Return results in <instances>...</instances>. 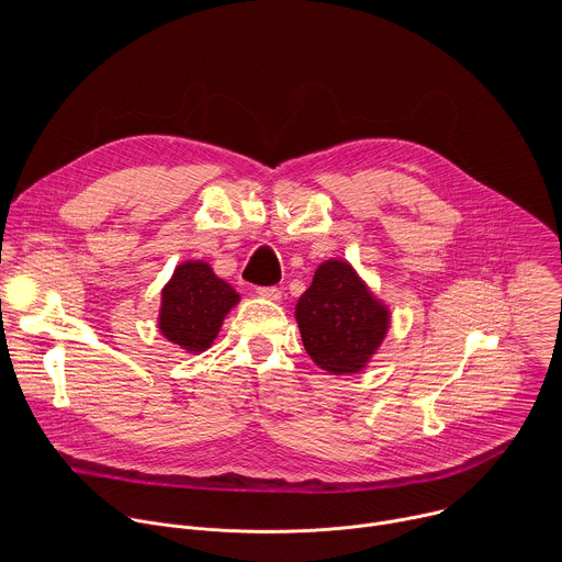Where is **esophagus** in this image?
Wrapping results in <instances>:
<instances>
[{"label":"esophagus","mask_w":562,"mask_h":562,"mask_svg":"<svg viewBox=\"0 0 562 562\" xmlns=\"http://www.w3.org/2000/svg\"><path fill=\"white\" fill-rule=\"evenodd\" d=\"M258 293L262 297H269V300H280L282 297V291L278 286H258Z\"/></svg>","instance_id":"34e87169"}]
</instances>
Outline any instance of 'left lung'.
<instances>
[{
  "label": "left lung",
  "mask_w": 562,
  "mask_h": 562,
  "mask_svg": "<svg viewBox=\"0 0 562 562\" xmlns=\"http://www.w3.org/2000/svg\"><path fill=\"white\" fill-rule=\"evenodd\" d=\"M295 319L311 360L334 375L360 371L389 329V311L351 265H319L295 304Z\"/></svg>",
  "instance_id": "8db88e82"
}]
</instances>
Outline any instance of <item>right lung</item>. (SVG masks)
<instances>
[{"mask_svg": "<svg viewBox=\"0 0 562 562\" xmlns=\"http://www.w3.org/2000/svg\"><path fill=\"white\" fill-rule=\"evenodd\" d=\"M239 295L206 262H184L162 289L159 331L187 351H204Z\"/></svg>", "mask_w": 562, "mask_h": 562, "instance_id": "right-lung-1", "label": "right lung"}]
</instances>
